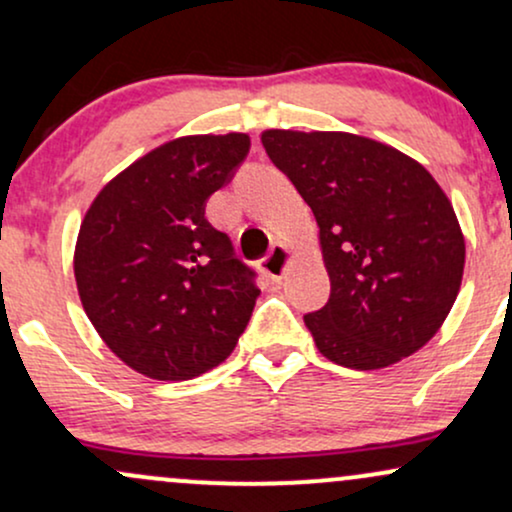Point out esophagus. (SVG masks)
I'll return each mask as SVG.
<instances>
[{"mask_svg":"<svg viewBox=\"0 0 512 512\" xmlns=\"http://www.w3.org/2000/svg\"><path fill=\"white\" fill-rule=\"evenodd\" d=\"M293 257L291 252L284 248V245H276V248H272V252H269L267 257H262L260 262V269L267 276H272V279H281V276L286 274V269L291 267Z\"/></svg>","mask_w":512,"mask_h":512,"instance_id":"esophagus-1","label":"esophagus"}]
</instances>
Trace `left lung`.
<instances>
[{
	"mask_svg": "<svg viewBox=\"0 0 512 512\" xmlns=\"http://www.w3.org/2000/svg\"><path fill=\"white\" fill-rule=\"evenodd\" d=\"M262 146L313 209L330 301L303 317L320 354L375 370L419 351L448 317L464 236L433 175L349 132L267 129Z\"/></svg>",
	"mask_w": 512,
	"mask_h": 512,
	"instance_id": "obj_1",
	"label": "left lung"
}]
</instances>
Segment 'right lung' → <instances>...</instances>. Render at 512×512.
<instances>
[{"label":"right lung","instance_id":"1","mask_svg":"<svg viewBox=\"0 0 512 512\" xmlns=\"http://www.w3.org/2000/svg\"><path fill=\"white\" fill-rule=\"evenodd\" d=\"M248 134L161 144L115 175L81 221L74 276L108 349L154 380H190L236 349L260 289L231 238L204 219Z\"/></svg>","mask_w":512,"mask_h":512}]
</instances>
